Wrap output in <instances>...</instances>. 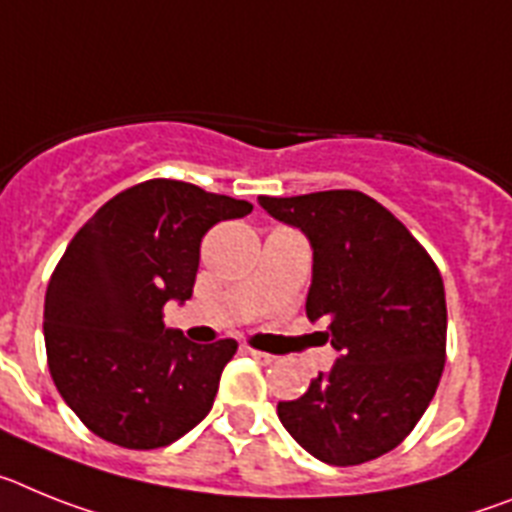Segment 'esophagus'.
<instances>
[{"label":"esophagus","mask_w":512,"mask_h":512,"mask_svg":"<svg viewBox=\"0 0 512 512\" xmlns=\"http://www.w3.org/2000/svg\"><path fill=\"white\" fill-rule=\"evenodd\" d=\"M247 355H252V358H255V361L260 363V366H270V363L278 361V358H275L273 353H262V350H252V348H247Z\"/></svg>","instance_id":"1"}]
</instances>
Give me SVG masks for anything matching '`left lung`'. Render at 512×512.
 <instances>
[{
    "mask_svg": "<svg viewBox=\"0 0 512 512\" xmlns=\"http://www.w3.org/2000/svg\"><path fill=\"white\" fill-rule=\"evenodd\" d=\"M309 239L306 317L324 319L335 366L278 402L293 441L324 464L379 459L428 410L446 363V291L422 244L358 190L257 198Z\"/></svg>",
    "mask_w": 512,
    "mask_h": 512,
    "instance_id": "left-lung-1",
    "label": "left lung"
}]
</instances>
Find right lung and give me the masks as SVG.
<instances>
[{"mask_svg":"<svg viewBox=\"0 0 512 512\" xmlns=\"http://www.w3.org/2000/svg\"><path fill=\"white\" fill-rule=\"evenodd\" d=\"M252 203L180 180H146L110 198L66 247L43 309L48 368L95 435L149 451L211 412L237 342H190L162 322L193 296L201 239Z\"/></svg>","mask_w":512,"mask_h":512,"instance_id":"obj_1","label":"right lung"}]
</instances>
